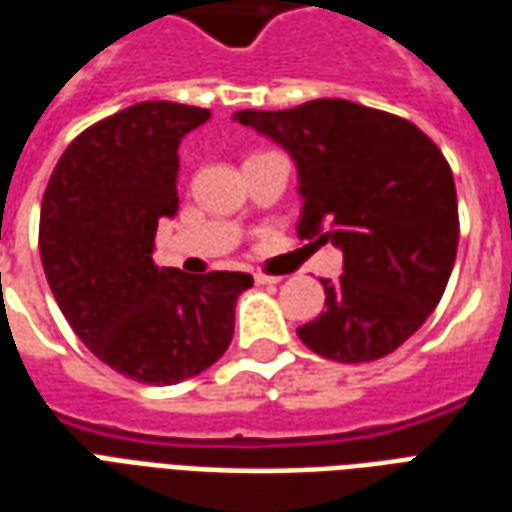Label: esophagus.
Here are the masks:
<instances>
[{
	"label": "esophagus",
	"mask_w": 512,
	"mask_h": 512,
	"mask_svg": "<svg viewBox=\"0 0 512 512\" xmlns=\"http://www.w3.org/2000/svg\"><path fill=\"white\" fill-rule=\"evenodd\" d=\"M282 277H268V274H255L257 285H277Z\"/></svg>",
	"instance_id": "34e87169"
}]
</instances>
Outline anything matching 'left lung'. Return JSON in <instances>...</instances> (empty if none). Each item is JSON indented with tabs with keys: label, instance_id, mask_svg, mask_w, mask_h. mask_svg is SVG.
I'll use <instances>...</instances> for the list:
<instances>
[{
	"label": "left lung",
	"instance_id": "8db88e82",
	"mask_svg": "<svg viewBox=\"0 0 512 512\" xmlns=\"http://www.w3.org/2000/svg\"><path fill=\"white\" fill-rule=\"evenodd\" d=\"M288 150L299 175V238L332 241L343 277L323 279L326 310L299 326L315 354L359 365L392 354L436 310L458 252L447 158L403 117L318 98L282 112H235Z\"/></svg>",
	"mask_w": 512,
	"mask_h": 512
}]
</instances>
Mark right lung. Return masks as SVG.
<instances>
[{"label": "right lung", "mask_w": 512, "mask_h": 512, "mask_svg": "<svg viewBox=\"0 0 512 512\" xmlns=\"http://www.w3.org/2000/svg\"><path fill=\"white\" fill-rule=\"evenodd\" d=\"M200 106L145 101L73 139L40 208V260L76 337L142 384H178L219 362L235 301L252 277L186 274L153 263L161 219L178 213L183 136L208 123Z\"/></svg>", "instance_id": "1"}]
</instances>
